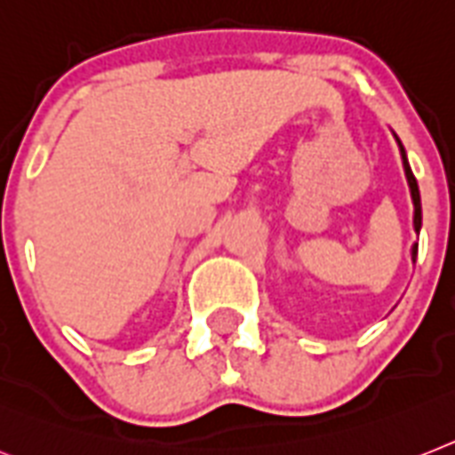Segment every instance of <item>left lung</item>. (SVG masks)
Segmentation results:
<instances>
[{"instance_id": "1", "label": "left lung", "mask_w": 455, "mask_h": 455, "mask_svg": "<svg viewBox=\"0 0 455 455\" xmlns=\"http://www.w3.org/2000/svg\"><path fill=\"white\" fill-rule=\"evenodd\" d=\"M397 146H400V156H403V167H404V176H407V183H409V193H411V202H414V230L416 235L421 232V193H419V183H416L414 174H411V167H409V160H407V153H404V146L403 141L395 137ZM416 253H419V243L411 246V262H416Z\"/></svg>"}]
</instances>
